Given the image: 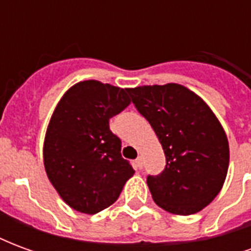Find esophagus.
<instances>
[{
  "label": "esophagus",
  "mask_w": 251,
  "mask_h": 251,
  "mask_svg": "<svg viewBox=\"0 0 251 251\" xmlns=\"http://www.w3.org/2000/svg\"><path fill=\"white\" fill-rule=\"evenodd\" d=\"M136 165L138 169H142V165H144V158H142V156H138V157H137Z\"/></svg>",
  "instance_id": "1"
}]
</instances>
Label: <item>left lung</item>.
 <instances>
[{
    "label": "left lung",
    "instance_id": "8db88e82",
    "mask_svg": "<svg viewBox=\"0 0 251 251\" xmlns=\"http://www.w3.org/2000/svg\"><path fill=\"white\" fill-rule=\"evenodd\" d=\"M131 102L151 124L167 165L147 183L156 204L176 215L203 210L221 192L230 151L212 110L181 84L129 88Z\"/></svg>",
    "mask_w": 251,
    "mask_h": 251
}]
</instances>
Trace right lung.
I'll list each match as a JSON object with an SVG mask.
<instances>
[{"instance_id": "add662e5", "label": "right lung", "mask_w": 251, "mask_h": 251, "mask_svg": "<svg viewBox=\"0 0 251 251\" xmlns=\"http://www.w3.org/2000/svg\"><path fill=\"white\" fill-rule=\"evenodd\" d=\"M129 104V88L98 80L74 84L59 100L43 156L48 179L74 210L94 215L107 208L134 175L109 127L110 118Z\"/></svg>"}]
</instances>
